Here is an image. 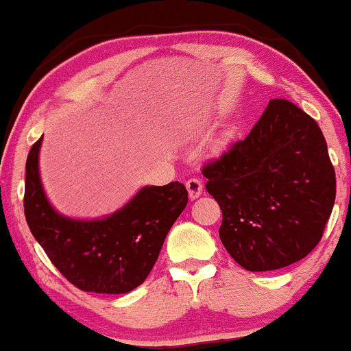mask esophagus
Instances as JSON below:
<instances>
[{
    "mask_svg": "<svg viewBox=\"0 0 351 351\" xmlns=\"http://www.w3.org/2000/svg\"><path fill=\"white\" fill-rule=\"evenodd\" d=\"M186 187H187L189 197H191L192 199L198 198L203 192V182H202V180H198V178H189V180L186 181Z\"/></svg>",
    "mask_w": 351,
    "mask_h": 351,
    "instance_id": "34e87169",
    "label": "esophagus"
}]
</instances>
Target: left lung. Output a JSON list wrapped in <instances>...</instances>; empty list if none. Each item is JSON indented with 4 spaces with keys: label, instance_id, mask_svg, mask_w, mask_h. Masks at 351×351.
<instances>
[{
    "label": "left lung",
    "instance_id": "obj_1",
    "mask_svg": "<svg viewBox=\"0 0 351 351\" xmlns=\"http://www.w3.org/2000/svg\"><path fill=\"white\" fill-rule=\"evenodd\" d=\"M221 209L220 241L248 271L303 259L324 236L336 173L322 130L287 99H270L250 134L203 167Z\"/></svg>",
    "mask_w": 351,
    "mask_h": 351
}]
</instances>
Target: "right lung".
<instances>
[{"label": "right lung", "instance_id": "1", "mask_svg": "<svg viewBox=\"0 0 351 351\" xmlns=\"http://www.w3.org/2000/svg\"><path fill=\"white\" fill-rule=\"evenodd\" d=\"M42 138L26 159L23 206L32 236L56 269L81 291L131 292L147 280L170 228L187 206L184 184L145 186L108 217L69 219L56 213L43 192L38 175Z\"/></svg>", "mask_w": 351, "mask_h": 351}]
</instances>
